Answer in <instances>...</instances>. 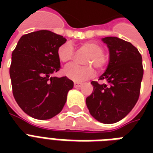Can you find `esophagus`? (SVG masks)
Returning a JSON list of instances; mask_svg holds the SVG:
<instances>
[{"mask_svg":"<svg viewBox=\"0 0 153 153\" xmlns=\"http://www.w3.org/2000/svg\"><path fill=\"white\" fill-rule=\"evenodd\" d=\"M74 88H79V87L82 86V83H77V82H75V83H74Z\"/></svg>","mask_w":153,"mask_h":153,"instance_id":"34e87169","label":"esophagus"}]
</instances>
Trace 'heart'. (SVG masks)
<instances>
[{"label": "heart", "instance_id": "b5f03b06", "mask_svg": "<svg viewBox=\"0 0 153 153\" xmlns=\"http://www.w3.org/2000/svg\"><path fill=\"white\" fill-rule=\"evenodd\" d=\"M81 50L86 51L88 55L83 60L84 65L78 64H70L67 65L64 74L66 77L74 81H83L89 79L94 74V70L91 66L96 68L97 71H102L106 69L108 64V57L103 53V47L95 42H86L80 45ZM75 51L73 45L67 42L57 49V56L61 62L67 63L72 60L74 57Z\"/></svg>", "mask_w": 153, "mask_h": 153}]
</instances>
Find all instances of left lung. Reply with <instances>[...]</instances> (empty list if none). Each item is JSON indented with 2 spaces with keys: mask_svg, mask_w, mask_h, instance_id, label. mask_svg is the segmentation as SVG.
<instances>
[{
  "mask_svg": "<svg viewBox=\"0 0 153 153\" xmlns=\"http://www.w3.org/2000/svg\"><path fill=\"white\" fill-rule=\"evenodd\" d=\"M103 42L110 51V61L99 80L92 81L93 93L86 98L89 112L98 121L113 124L125 117L138 102L143 75L142 56L130 42L116 37Z\"/></svg>",
  "mask_w": 153,
  "mask_h": 153,
  "instance_id": "obj_1",
  "label": "left lung"
}]
</instances>
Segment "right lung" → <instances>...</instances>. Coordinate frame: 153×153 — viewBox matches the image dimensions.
Listing matches in <instances>:
<instances>
[{"mask_svg": "<svg viewBox=\"0 0 153 153\" xmlns=\"http://www.w3.org/2000/svg\"><path fill=\"white\" fill-rule=\"evenodd\" d=\"M65 42L63 36L39 30L23 35L12 52L13 95L19 107L33 118L47 120L59 114L73 88V81L66 76L51 77L60 70L57 49Z\"/></svg>", "mask_w": 153, "mask_h": 153, "instance_id": "right-lung-1", "label": "right lung"}]
</instances>
